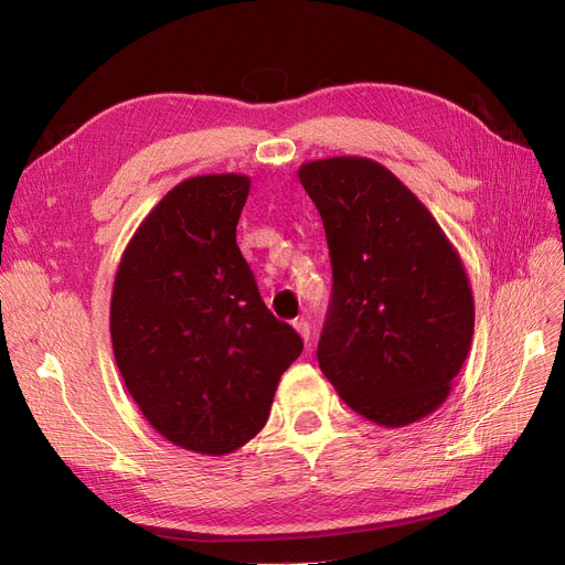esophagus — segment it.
Listing matches in <instances>:
<instances>
[{
    "label": "esophagus",
    "instance_id": "esophagus-1",
    "mask_svg": "<svg viewBox=\"0 0 565 565\" xmlns=\"http://www.w3.org/2000/svg\"><path fill=\"white\" fill-rule=\"evenodd\" d=\"M292 324H295V330L299 332V337L306 341V344H309V341H311V328H309V322H306L303 318H299V320H295Z\"/></svg>",
    "mask_w": 565,
    "mask_h": 565
}]
</instances>
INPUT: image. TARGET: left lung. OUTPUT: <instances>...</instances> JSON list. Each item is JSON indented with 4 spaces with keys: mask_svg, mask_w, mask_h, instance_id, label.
<instances>
[{
    "mask_svg": "<svg viewBox=\"0 0 565 565\" xmlns=\"http://www.w3.org/2000/svg\"><path fill=\"white\" fill-rule=\"evenodd\" d=\"M297 174L320 212L332 262L322 374L374 424L398 429L431 415L473 337V295L457 249L380 162L341 156L306 162Z\"/></svg>",
    "mask_w": 565,
    "mask_h": 565,
    "instance_id": "8db88e82",
    "label": "left lung"
}]
</instances>
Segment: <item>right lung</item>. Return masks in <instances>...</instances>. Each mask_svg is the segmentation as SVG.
I'll use <instances>...</instances> for the list:
<instances>
[{
  "mask_svg": "<svg viewBox=\"0 0 565 565\" xmlns=\"http://www.w3.org/2000/svg\"><path fill=\"white\" fill-rule=\"evenodd\" d=\"M252 179L174 185L117 266L110 339L125 386L169 443L226 455L264 429L301 337L262 301L235 228Z\"/></svg>",
  "mask_w": 565,
  "mask_h": 565,
  "instance_id": "1",
  "label": "right lung"
}]
</instances>
